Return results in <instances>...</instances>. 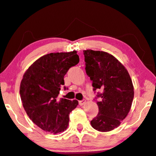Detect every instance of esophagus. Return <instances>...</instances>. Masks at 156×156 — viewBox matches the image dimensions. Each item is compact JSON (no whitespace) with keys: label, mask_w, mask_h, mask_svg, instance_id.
Listing matches in <instances>:
<instances>
[{"label":"esophagus","mask_w":156,"mask_h":156,"mask_svg":"<svg viewBox=\"0 0 156 156\" xmlns=\"http://www.w3.org/2000/svg\"><path fill=\"white\" fill-rule=\"evenodd\" d=\"M85 102H86L85 100H81V101H79V102H78V103H79V105L80 106L83 105L85 104Z\"/></svg>","instance_id":"1"}]
</instances>
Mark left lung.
I'll use <instances>...</instances> for the list:
<instances>
[{"label":"left lung","instance_id":"obj_1","mask_svg":"<svg viewBox=\"0 0 156 156\" xmlns=\"http://www.w3.org/2000/svg\"><path fill=\"white\" fill-rule=\"evenodd\" d=\"M86 72L92 80L94 91L101 97L97 102L99 112L91 121L94 129L110 132L126 117L134 99V86L128 71L115 57L100 51H83Z\"/></svg>","mask_w":156,"mask_h":156}]
</instances>
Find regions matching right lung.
Returning a JSON list of instances; mask_svg holds the SVG:
<instances>
[{
	"mask_svg": "<svg viewBox=\"0 0 156 156\" xmlns=\"http://www.w3.org/2000/svg\"><path fill=\"white\" fill-rule=\"evenodd\" d=\"M78 62L76 51L51 53L37 59L24 73L20 89L22 105L32 121L45 132L57 134L68 126L70 112L78 102L57 98L65 85L64 76Z\"/></svg>",
	"mask_w": 156,
	"mask_h": 156,
	"instance_id": "obj_1",
	"label": "right lung"
}]
</instances>
